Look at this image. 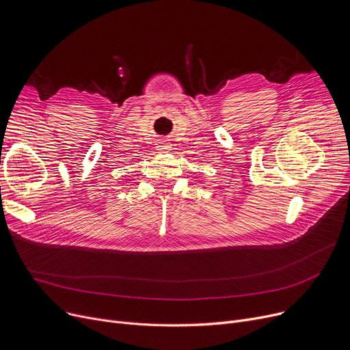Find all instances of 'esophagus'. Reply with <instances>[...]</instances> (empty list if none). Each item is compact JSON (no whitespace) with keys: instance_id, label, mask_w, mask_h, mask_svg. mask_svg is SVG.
<instances>
[{"instance_id":"1","label":"esophagus","mask_w":350,"mask_h":350,"mask_svg":"<svg viewBox=\"0 0 350 350\" xmlns=\"http://www.w3.org/2000/svg\"><path fill=\"white\" fill-rule=\"evenodd\" d=\"M171 147H172V144L170 141H167V139H163V141H161L158 144V151L159 152H170Z\"/></svg>"}]
</instances>
